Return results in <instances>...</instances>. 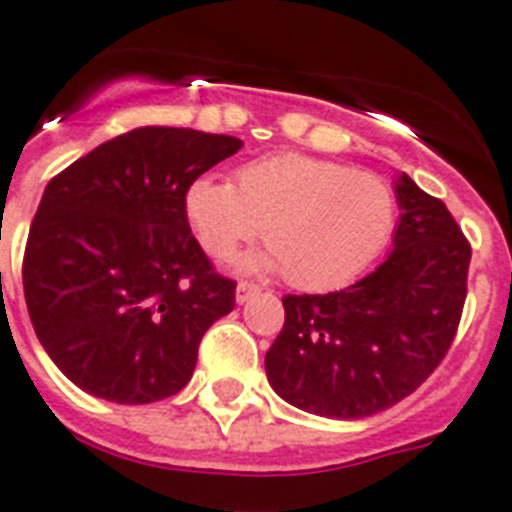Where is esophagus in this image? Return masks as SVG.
I'll return each mask as SVG.
<instances>
[{
	"label": "esophagus",
	"instance_id": "1",
	"mask_svg": "<svg viewBox=\"0 0 512 512\" xmlns=\"http://www.w3.org/2000/svg\"><path fill=\"white\" fill-rule=\"evenodd\" d=\"M256 292H259V287L251 285V282H238V290H235V300H238V303H248V300H251Z\"/></svg>",
	"mask_w": 512,
	"mask_h": 512
}]
</instances>
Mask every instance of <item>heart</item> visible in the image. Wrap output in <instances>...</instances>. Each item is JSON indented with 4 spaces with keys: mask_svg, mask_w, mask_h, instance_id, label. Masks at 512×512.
<instances>
[{
    "mask_svg": "<svg viewBox=\"0 0 512 512\" xmlns=\"http://www.w3.org/2000/svg\"><path fill=\"white\" fill-rule=\"evenodd\" d=\"M186 217L204 251L225 259L264 227L266 269H282L305 292L355 282L396 227V196L383 178L308 155H274L246 163L235 183L196 178Z\"/></svg>",
    "mask_w": 512,
    "mask_h": 512,
    "instance_id": "1",
    "label": "heart"
}]
</instances>
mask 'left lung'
I'll use <instances>...</instances> for the list:
<instances>
[{
  "label": "left lung",
  "mask_w": 512,
  "mask_h": 512,
  "mask_svg": "<svg viewBox=\"0 0 512 512\" xmlns=\"http://www.w3.org/2000/svg\"><path fill=\"white\" fill-rule=\"evenodd\" d=\"M401 222L375 272L326 295H285L266 352L274 391L303 412L362 419L399 404L456 339L471 246L440 199L401 173Z\"/></svg>",
  "instance_id": "obj_1"
}]
</instances>
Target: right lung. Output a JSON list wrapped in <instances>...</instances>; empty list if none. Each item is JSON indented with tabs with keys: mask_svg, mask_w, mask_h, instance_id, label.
<instances>
[{
	"mask_svg": "<svg viewBox=\"0 0 512 512\" xmlns=\"http://www.w3.org/2000/svg\"><path fill=\"white\" fill-rule=\"evenodd\" d=\"M243 142L139 126L48 181L30 225L23 290L48 357L74 386L152 404L191 381L199 344L235 308L191 235L186 191Z\"/></svg>",
	"mask_w": 512,
	"mask_h": 512,
	"instance_id": "1",
	"label": "right lung"
}]
</instances>
